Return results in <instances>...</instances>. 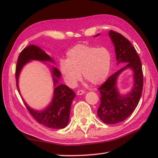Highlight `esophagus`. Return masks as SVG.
<instances>
[{
    "mask_svg": "<svg viewBox=\"0 0 158 158\" xmlns=\"http://www.w3.org/2000/svg\"><path fill=\"white\" fill-rule=\"evenodd\" d=\"M84 93H85V91L84 90H79L78 91H77V95H83Z\"/></svg>",
    "mask_w": 158,
    "mask_h": 158,
    "instance_id": "34e87169",
    "label": "esophagus"
}]
</instances>
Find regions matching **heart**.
Wrapping results in <instances>:
<instances>
[{"mask_svg":"<svg viewBox=\"0 0 158 158\" xmlns=\"http://www.w3.org/2000/svg\"><path fill=\"white\" fill-rule=\"evenodd\" d=\"M67 59H60L59 68L67 84L77 85L83 77L90 84L98 85L106 79L111 66L112 56L105 47L98 48L87 44H77L66 53Z\"/></svg>","mask_w":158,"mask_h":158,"instance_id":"1","label":"heart"}]
</instances>
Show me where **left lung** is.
Returning <instances> with one entry per match:
<instances>
[{
  "label": "left lung",
  "instance_id": "left-lung-1",
  "mask_svg": "<svg viewBox=\"0 0 158 158\" xmlns=\"http://www.w3.org/2000/svg\"><path fill=\"white\" fill-rule=\"evenodd\" d=\"M99 35L98 34L97 35ZM109 35L115 47L117 64L123 63L125 65L116 72L99 88L100 105L98 116L106 124H116L127 118L138 105L143 90V71L140 58L137 51L127 38L117 32L110 31ZM133 71L134 85L126 95L119 94L116 86L117 77L125 69Z\"/></svg>",
  "mask_w": 158,
  "mask_h": 158
}]
</instances>
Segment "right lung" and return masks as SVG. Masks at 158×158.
Wrapping results in <instances>:
<instances>
[{
    "mask_svg": "<svg viewBox=\"0 0 158 158\" xmlns=\"http://www.w3.org/2000/svg\"><path fill=\"white\" fill-rule=\"evenodd\" d=\"M32 60L40 61H50L54 63L53 58H51L46 52L35 45H30L24 48L19 56L17 64L16 66V81L18 86V79L20 72L23 66ZM52 73L54 86V92L52 102L49 106L42 111H37L28 106L23 102L29 113L34 118L37 122L44 126L52 129H63L68 125L70 114L71 105L73 99L76 96L75 93L66 85L56 84L60 78V72L56 68L52 67Z\"/></svg>",
    "mask_w": 158,
    "mask_h": 158,
    "instance_id": "obj_1",
    "label": "right lung"
}]
</instances>
